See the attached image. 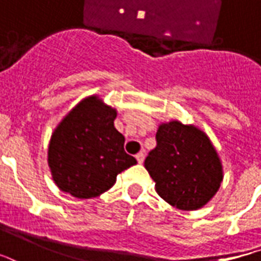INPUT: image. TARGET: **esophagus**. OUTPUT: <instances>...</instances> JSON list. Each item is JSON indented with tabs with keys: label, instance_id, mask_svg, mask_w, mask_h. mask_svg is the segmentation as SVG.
<instances>
[{
	"label": "esophagus",
	"instance_id": "obj_1",
	"mask_svg": "<svg viewBox=\"0 0 261 261\" xmlns=\"http://www.w3.org/2000/svg\"><path fill=\"white\" fill-rule=\"evenodd\" d=\"M136 160H138V163L139 164H143V161H144V154L140 151V153L136 154Z\"/></svg>",
	"mask_w": 261,
	"mask_h": 261
}]
</instances>
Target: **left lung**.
Returning <instances> with one entry per match:
<instances>
[{"instance_id": "8db88e82", "label": "left lung", "mask_w": 261, "mask_h": 261, "mask_svg": "<svg viewBox=\"0 0 261 261\" xmlns=\"http://www.w3.org/2000/svg\"><path fill=\"white\" fill-rule=\"evenodd\" d=\"M157 146L144 167L155 182V191L179 210L206 206L221 186L222 164L206 133L179 121L161 123L155 133Z\"/></svg>"}]
</instances>
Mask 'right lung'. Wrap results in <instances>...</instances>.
I'll return each mask as SVG.
<instances>
[{"mask_svg":"<svg viewBox=\"0 0 261 261\" xmlns=\"http://www.w3.org/2000/svg\"><path fill=\"white\" fill-rule=\"evenodd\" d=\"M115 118L117 110L98 96L83 98L62 118L48 144V167L61 191L77 199L97 197L138 163L123 150Z\"/></svg>","mask_w":261,"mask_h":261,"instance_id":"add662e5","label":"right lung"}]
</instances>
